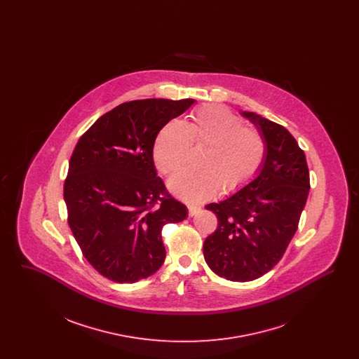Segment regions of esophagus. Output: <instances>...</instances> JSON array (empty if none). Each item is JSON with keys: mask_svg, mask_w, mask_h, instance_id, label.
<instances>
[{"mask_svg": "<svg viewBox=\"0 0 359 359\" xmlns=\"http://www.w3.org/2000/svg\"><path fill=\"white\" fill-rule=\"evenodd\" d=\"M199 211H201L199 205H188V214H189V217L196 215Z\"/></svg>", "mask_w": 359, "mask_h": 359, "instance_id": "esophagus-1", "label": "esophagus"}]
</instances>
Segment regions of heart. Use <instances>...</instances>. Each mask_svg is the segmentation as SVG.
<instances>
[{"mask_svg":"<svg viewBox=\"0 0 359 359\" xmlns=\"http://www.w3.org/2000/svg\"><path fill=\"white\" fill-rule=\"evenodd\" d=\"M191 142L205 145L198 168L175 173L168 182L173 195L189 203H201L222 194L236 192L249 184L266 157V142L257 130L229 109L212 104L191 114L189 122L168 121L154 138V160L161 173L179 170Z\"/></svg>","mask_w":359,"mask_h":359,"instance_id":"b5f03b06","label":"heart"}]
</instances>
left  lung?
<instances>
[{"label":"left lung","mask_w":359,"mask_h":359,"mask_svg":"<svg viewBox=\"0 0 359 359\" xmlns=\"http://www.w3.org/2000/svg\"><path fill=\"white\" fill-rule=\"evenodd\" d=\"M266 142L256 177L238 192L205 205L218 218L203 255L210 269L230 281H252L268 273L285 253L307 202L306 154L290 132L253 111H241Z\"/></svg>","instance_id":"left-lung-1"}]
</instances>
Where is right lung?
I'll return each instance as SVG.
<instances>
[{
  "mask_svg": "<svg viewBox=\"0 0 359 359\" xmlns=\"http://www.w3.org/2000/svg\"><path fill=\"white\" fill-rule=\"evenodd\" d=\"M195 100H138L114 107L78 141L65 183L69 224L86 259L106 278L132 284L165 259L163 226L187 218L157 176L154 138Z\"/></svg>",
  "mask_w": 359,
  "mask_h": 359,
  "instance_id": "1",
  "label": "right lung"
}]
</instances>
